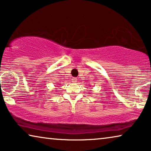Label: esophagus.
Wrapping results in <instances>:
<instances>
[{
    "mask_svg": "<svg viewBox=\"0 0 151 151\" xmlns=\"http://www.w3.org/2000/svg\"><path fill=\"white\" fill-rule=\"evenodd\" d=\"M71 80H72V82H73V83H76V82H77V79H76V78H73L71 79Z\"/></svg>",
    "mask_w": 151,
    "mask_h": 151,
    "instance_id": "esophagus-1",
    "label": "esophagus"
}]
</instances>
